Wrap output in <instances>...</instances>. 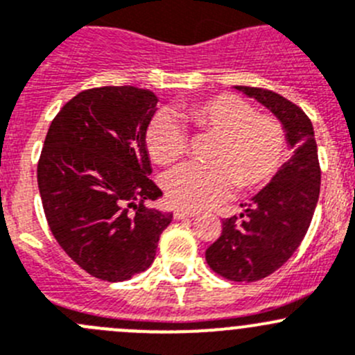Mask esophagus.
I'll use <instances>...</instances> for the list:
<instances>
[{"label": "esophagus", "mask_w": 355, "mask_h": 355, "mask_svg": "<svg viewBox=\"0 0 355 355\" xmlns=\"http://www.w3.org/2000/svg\"><path fill=\"white\" fill-rule=\"evenodd\" d=\"M197 212L193 211H183V209H175L174 211V219H184V218H195Z\"/></svg>", "instance_id": "34e87169"}]
</instances>
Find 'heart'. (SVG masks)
Returning <instances> with one entry per match:
<instances>
[{
	"label": "heart",
	"mask_w": 355,
	"mask_h": 355,
	"mask_svg": "<svg viewBox=\"0 0 355 355\" xmlns=\"http://www.w3.org/2000/svg\"><path fill=\"white\" fill-rule=\"evenodd\" d=\"M175 114L197 132L214 136L209 165L184 164L165 174L164 191L175 207L200 211L239 191L266 187L288 155L286 130L277 118L258 114L235 94H218L180 106ZM187 132L174 118L158 114L146 130V148L157 164L171 165L187 151Z\"/></svg>",
	"instance_id": "b5f03b06"
}]
</instances>
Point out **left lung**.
Wrapping results in <instances>:
<instances>
[{
    "label": "left lung",
    "mask_w": 355,
    "mask_h": 355,
    "mask_svg": "<svg viewBox=\"0 0 355 355\" xmlns=\"http://www.w3.org/2000/svg\"><path fill=\"white\" fill-rule=\"evenodd\" d=\"M235 89L275 114L293 150L279 174L251 204L242 205L241 219L234 216L223 221L221 235L205 251V261L218 275L254 282L281 268L302 244L319 200L320 167L312 121L302 107L272 90Z\"/></svg>",
    "instance_id": "obj_1"
}]
</instances>
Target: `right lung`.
Returning a JSON list of instances; mask_svg holds the SVG:
<instances>
[{"label":"right lung","instance_id":"1","mask_svg":"<svg viewBox=\"0 0 355 355\" xmlns=\"http://www.w3.org/2000/svg\"><path fill=\"white\" fill-rule=\"evenodd\" d=\"M158 97L137 87H99L57 113L38 162V188L53 237L101 281L121 282L153 263L171 212L151 174L146 130Z\"/></svg>","mask_w":355,"mask_h":355}]
</instances>
